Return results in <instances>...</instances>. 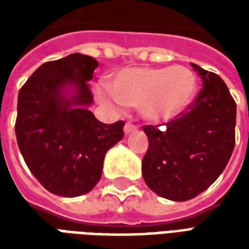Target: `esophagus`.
Returning a JSON list of instances; mask_svg holds the SVG:
<instances>
[{"instance_id":"obj_1","label":"esophagus","mask_w":249,"mask_h":249,"mask_svg":"<svg viewBox=\"0 0 249 249\" xmlns=\"http://www.w3.org/2000/svg\"><path fill=\"white\" fill-rule=\"evenodd\" d=\"M137 128H139L137 125L132 124V123H126L124 126V132L128 135V133H130V132H135V130H137Z\"/></svg>"}]
</instances>
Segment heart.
<instances>
[{
	"mask_svg": "<svg viewBox=\"0 0 249 249\" xmlns=\"http://www.w3.org/2000/svg\"><path fill=\"white\" fill-rule=\"evenodd\" d=\"M195 89L196 77L185 66L128 68L114 78L113 93L98 87L96 94L108 105L140 107L146 119L164 123L183 112Z\"/></svg>",
	"mask_w": 249,
	"mask_h": 249,
	"instance_id": "b5f03b06",
	"label": "heart"
}]
</instances>
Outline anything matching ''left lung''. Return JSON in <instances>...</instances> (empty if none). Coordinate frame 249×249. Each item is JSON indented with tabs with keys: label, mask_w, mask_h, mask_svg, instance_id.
Listing matches in <instances>:
<instances>
[{
	"label": "left lung",
	"mask_w": 249,
	"mask_h": 249,
	"mask_svg": "<svg viewBox=\"0 0 249 249\" xmlns=\"http://www.w3.org/2000/svg\"><path fill=\"white\" fill-rule=\"evenodd\" d=\"M192 66L203 80L196 98L165 126H142L149 141L144 180L173 201L191 200L211 187L235 148L236 103L230 89L216 73Z\"/></svg>",
	"instance_id": "8db88e82"
}]
</instances>
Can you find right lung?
<instances>
[{
  "mask_svg": "<svg viewBox=\"0 0 249 249\" xmlns=\"http://www.w3.org/2000/svg\"><path fill=\"white\" fill-rule=\"evenodd\" d=\"M98 62L73 53L48 61L18 93L16 137L26 165L49 192L76 197L92 191L101 178L105 153L124 137V121L100 123L85 107L93 94L88 81ZM68 85L76 87L71 100Z\"/></svg>",
  "mask_w": 249,
  "mask_h": 249,
  "instance_id": "1",
  "label": "right lung"
}]
</instances>
